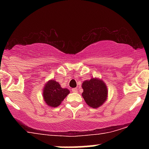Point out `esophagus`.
<instances>
[{
  "label": "esophagus",
  "instance_id": "1",
  "mask_svg": "<svg viewBox=\"0 0 149 149\" xmlns=\"http://www.w3.org/2000/svg\"><path fill=\"white\" fill-rule=\"evenodd\" d=\"M71 90H72L73 92H78V89L77 88H73Z\"/></svg>",
  "mask_w": 149,
  "mask_h": 149
}]
</instances>
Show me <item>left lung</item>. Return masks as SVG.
<instances>
[{
    "instance_id": "obj_1",
    "label": "left lung",
    "mask_w": 149,
    "mask_h": 149,
    "mask_svg": "<svg viewBox=\"0 0 149 149\" xmlns=\"http://www.w3.org/2000/svg\"><path fill=\"white\" fill-rule=\"evenodd\" d=\"M83 92L82 96L89 107L94 109L100 107L107 99V87L102 80L91 78L85 80L82 84Z\"/></svg>"
}]
</instances>
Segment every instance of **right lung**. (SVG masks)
<instances>
[{"instance_id": "1", "label": "right lung", "mask_w": 149, "mask_h": 149, "mask_svg": "<svg viewBox=\"0 0 149 149\" xmlns=\"http://www.w3.org/2000/svg\"><path fill=\"white\" fill-rule=\"evenodd\" d=\"M70 91L66 88H62L59 83L54 80H50L43 88V97L45 103L51 107L59 106L63 100L69 94Z\"/></svg>"}]
</instances>
